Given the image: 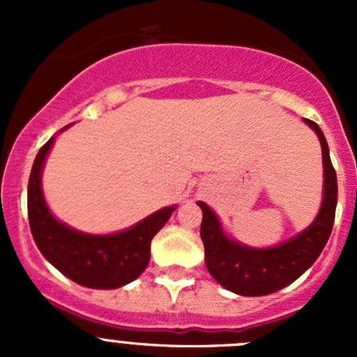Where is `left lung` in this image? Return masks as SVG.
Here are the masks:
<instances>
[{
    "label": "left lung",
    "mask_w": 357,
    "mask_h": 357,
    "mask_svg": "<svg viewBox=\"0 0 357 357\" xmlns=\"http://www.w3.org/2000/svg\"><path fill=\"white\" fill-rule=\"evenodd\" d=\"M317 132L324 162V198L314 222L301 234L270 248L247 247L229 238L220 218L204 202H198L204 218L200 238L206 248V266L216 282L243 296H263L286 288L311 268L331 236L338 202L336 172L329 157L326 135L317 123L304 119Z\"/></svg>",
    "instance_id": "obj_1"
}]
</instances>
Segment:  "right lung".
<instances>
[{"label": "right lung", "instance_id": "1", "mask_svg": "<svg viewBox=\"0 0 357 357\" xmlns=\"http://www.w3.org/2000/svg\"><path fill=\"white\" fill-rule=\"evenodd\" d=\"M53 143L55 135L39 150L28 181V220L37 248L59 272L85 288L116 289L128 284L146 270L151 239L176 206L159 209L114 234H85L71 229L53 216L44 200L43 168Z\"/></svg>", "mask_w": 357, "mask_h": 357}]
</instances>
